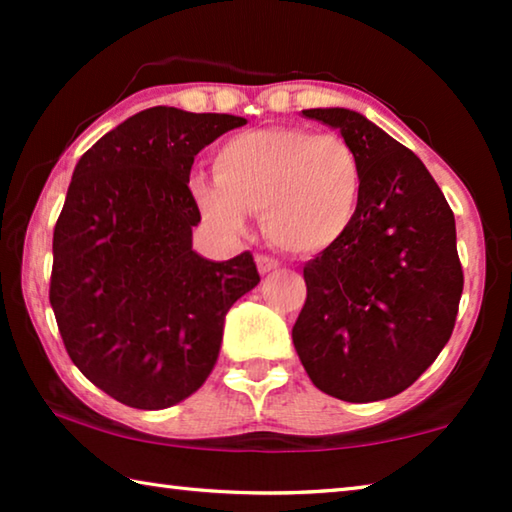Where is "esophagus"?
<instances>
[{
  "instance_id": "obj_1",
  "label": "esophagus",
  "mask_w": 512,
  "mask_h": 512,
  "mask_svg": "<svg viewBox=\"0 0 512 512\" xmlns=\"http://www.w3.org/2000/svg\"><path fill=\"white\" fill-rule=\"evenodd\" d=\"M255 262H257V268H259V273H271V271H275L277 266H280V262H277L275 257H268V255H257L255 257Z\"/></svg>"
}]
</instances>
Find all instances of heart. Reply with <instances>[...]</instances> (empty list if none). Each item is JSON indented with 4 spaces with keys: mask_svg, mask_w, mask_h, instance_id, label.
I'll use <instances>...</instances> for the list:
<instances>
[{
    "mask_svg": "<svg viewBox=\"0 0 512 512\" xmlns=\"http://www.w3.org/2000/svg\"><path fill=\"white\" fill-rule=\"evenodd\" d=\"M214 178L192 173L187 192L216 232L239 237L246 212H259L277 248L314 255L345 237L359 214L363 167L341 135L275 126L225 140Z\"/></svg>",
    "mask_w": 512,
    "mask_h": 512,
    "instance_id": "1",
    "label": "heart"
}]
</instances>
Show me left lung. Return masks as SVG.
I'll list each match as a JSON object with an SVG mask.
<instances>
[{
    "label": "left lung",
    "mask_w": 512,
    "mask_h": 512,
    "mask_svg": "<svg viewBox=\"0 0 512 512\" xmlns=\"http://www.w3.org/2000/svg\"><path fill=\"white\" fill-rule=\"evenodd\" d=\"M302 115L350 142L363 192L345 237L305 264L293 345L323 393L386 400L406 391L452 336L463 293L454 212L418 155L359 112Z\"/></svg>",
    "instance_id": "8db88e82"
}]
</instances>
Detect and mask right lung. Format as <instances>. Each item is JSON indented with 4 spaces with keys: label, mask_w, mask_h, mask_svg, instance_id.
<instances>
[{
    "label": "right lung",
    "mask_w": 512,
    "mask_h": 512,
    "mask_svg": "<svg viewBox=\"0 0 512 512\" xmlns=\"http://www.w3.org/2000/svg\"><path fill=\"white\" fill-rule=\"evenodd\" d=\"M244 117L155 106L76 164L54 228L49 302L74 366L133 409H167L205 384L223 320L257 287L253 255L192 250L196 153Z\"/></svg>",
    "instance_id": "1"
}]
</instances>
